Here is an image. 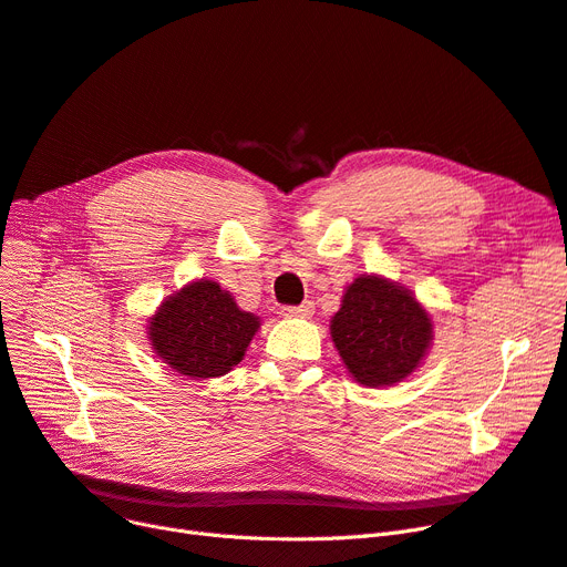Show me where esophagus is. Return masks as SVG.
Wrapping results in <instances>:
<instances>
[{"mask_svg":"<svg viewBox=\"0 0 567 567\" xmlns=\"http://www.w3.org/2000/svg\"><path fill=\"white\" fill-rule=\"evenodd\" d=\"M312 312H316V306H312L310 301H303L301 306H285V308H282V316H285V318H301V320H308V318H312Z\"/></svg>","mask_w":567,"mask_h":567,"instance_id":"1","label":"esophagus"}]
</instances>
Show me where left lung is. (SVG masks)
<instances>
[{
    "instance_id": "8db88e82",
    "label": "left lung",
    "mask_w": 567,
    "mask_h": 567,
    "mask_svg": "<svg viewBox=\"0 0 567 567\" xmlns=\"http://www.w3.org/2000/svg\"><path fill=\"white\" fill-rule=\"evenodd\" d=\"M329 333L354 383L388 388L425 362L434 322L409 287L367 272L346 287Z\"/></svg>"
}]
</instances>
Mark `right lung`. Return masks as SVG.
I'll use <instances>...</instances> for the list:
<instances>
[{
    "mask_svg": "<svg viewBox=\"0 0 567 567\" xmlns=\"http://www.w3.org/2000/svg\"><path fill=\"white\" fill-rule=\"evenodd\" d=\"M146 339L167 369L188 381H207L243 362L261 327L215 280H192L165 297L146 320Z\"/></svg>",
    "mask_w": 567,
    "mask_h": 567,
    "instance_id": "1",
    "label": "right lung"
}]
</instances>
